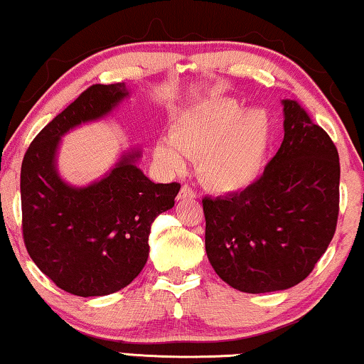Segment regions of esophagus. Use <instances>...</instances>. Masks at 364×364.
<instances>
[{"label":"esophagus","instance_id":"esophagus-1","mask_svg":"<svg viewBox=\"0 0 364 364\" xmlns=\"http://www.w3.org/2000/svg\"><path fill=\"white\" fill-rule=\"evenodd\" d=\"M193 197H195V192L192 191V188L188 186H183L181 188V192H178V195H177V200H187V198H193Z\"/></svg>","mask_w":364,"mask_h":364}]
</instances>
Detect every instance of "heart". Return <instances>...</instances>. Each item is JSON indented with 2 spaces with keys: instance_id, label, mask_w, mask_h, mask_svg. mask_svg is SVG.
I'll return each mask as SVG.
<instances>
[{
  "instance_id": "heart-1",
  "label": "heart",
  "mask_w": 364,
  "mask_h": 364,
  "mask_svg": "<svg viewBox=\"0 0 364 364\" xmlns=\"http://www.w3.org/2000/svg\"><path fill=\"white\" fill-rule=\"evenodd\" d=\"M271 138V121L262 109L245 108L218 97L198 105L173 124L171 141L154 147L157 164L169 172L183 167L182 154L198 157V176L215 192H240L259 176Z\"/></svg>"
}]
</instances>
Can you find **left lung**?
I'll return each mask as SVG.
<instances>
[{"instance_id": "8db88e82", "label": "left lung", "mask_w": 364, "mask_h": 364, "mask_svg": "<svg viewBox=\"0 0 364 364\" xmlns=\"http://www.w3.org/2000/svg\"><path fill=\"white\" fill-rule=\"evenodd\" d=\"M284 141L243 192L205 197V250L236 291H286L309 276L335 235L338 151L294 100H282Z\"/></svg>"}]
</instances>
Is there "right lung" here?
<instances>
[{
    "mask_svg": "<svg viewBox=\"0 0 364 364\" xmlns=\"http://www.w3.org/2000/svg\"><path fill=\"white\" fill-rule=\"evenodd\" d=\"M129 97L124 83L93 85L50 121L21 166L23 236L31 259L57 287L80 297L108 296L128 286L149 256L151 225L173 207L181 186L154 183L121 154L102 178L77 187L57 169L62 136L108 117Z\"/></svg>",
    "mask_w": 364,
    "mask_h": 364,
    "instance_id": "right-lung-1",
    "label": "right lung"
}]
</instances>
